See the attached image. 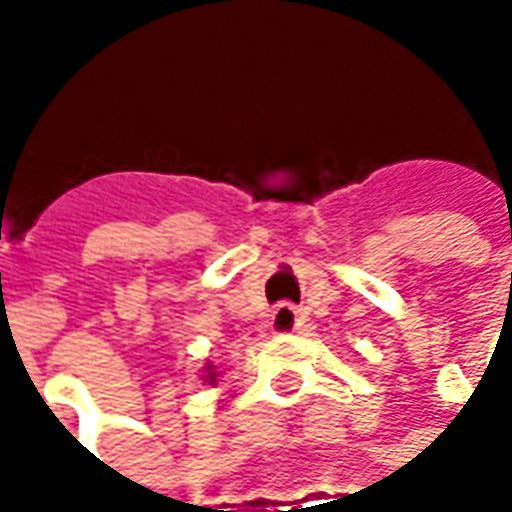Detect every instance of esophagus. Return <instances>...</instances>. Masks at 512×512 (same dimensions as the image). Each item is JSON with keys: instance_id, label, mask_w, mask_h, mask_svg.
<instances>
[{"instance_id": "34e87169", "label": "esophagus", "mask_w": 512, "mask_h": 512, "mask_svg": "<svg viewBox=\"0 0 512 512\" xmlns=\"http://www.w3.org/2000/svg\"><path fill=\"white\" fill-rule=\"evenodd\" d=\"M301 326V315L296 307H290V304H279L274 315H271V329L277 334H288L296 332Z\"/></svg>"}]
</instances>
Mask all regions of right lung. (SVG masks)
Here are the masks:
<instances>
[{"label":"right lung","mask_w":512,"mask_h":512,"mask_svg":"<svg viewBox=\"0 0 512 512\" xmlns=\"http://www.w3.org/2000/svg\"><path fill=\"white\" fill-rule=\"evenodd\" d=\"M205 370H208V376H205V381H211V384H213V381H216V373H211L213 367H205Z\"/></svg>","instance_id":"add662e5"}]
</instances>
